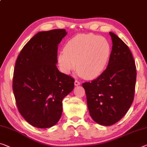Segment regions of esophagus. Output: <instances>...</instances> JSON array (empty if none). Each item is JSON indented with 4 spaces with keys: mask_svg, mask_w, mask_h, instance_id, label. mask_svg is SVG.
Wrapping results in <instances>:
<instances>
[{
    "mask_svg": "<svg viewBox=\"0 0 147 147\" xmlns=\"http://www.w3.org/2000/svg\"><path fill=\"white\" fill-rule=\"evenodd\" d=\"M74 85H75L76 86H78V85H81V83L78 81H75V82H74Z\"/></svg>",
    "mask_w": 147,
    "mask_h": 147,
    "instance_id": "obj_1",
    "label": "esophagus"
}]
</instances>
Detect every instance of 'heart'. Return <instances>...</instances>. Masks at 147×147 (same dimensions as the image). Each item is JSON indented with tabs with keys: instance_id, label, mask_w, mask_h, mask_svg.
Returning a JSON list of instances; mask_svg holds the SVG:
<instances>
[{
	"instance_id": "b5f03b06",
	"label": "heart",
	"mask_w": 147,
	"mask_h": 147,
	"mask_svg": "<svg viewBox=\"0 0 147 147\" xmlns=\"http://www.w3.org/2000/svg\"><path fill=\"white\" fill-rule=\"evenodd\" d=\"M111 45L105 37L93 34H80L67 42L58 56L61 70L69 74L75 68L87 80H93L102 73L109 60Z\"/></svg>"
}]
</instances>
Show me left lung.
Masks as SVG:
<instances>
[{
	"label": "left lung",
	"instance_id": "8db88e82",
	"mask_svg": "<svg viewBox=\"0 0 147 147\" xmlns=\"http://www.w3.org/2000/svg\"><path fill=\"white\" fill-rule=\"evenodd\" d=\"M112 48L107 69L96 80L83 83L89 114L100 125H112L125 116L134 101L136 67L129 49L109 32Z\"/></svg>",
	"mask_w": 147,
	"mask_h": 147
}]
</instances>
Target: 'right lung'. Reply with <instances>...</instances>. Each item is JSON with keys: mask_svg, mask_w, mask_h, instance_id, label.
<instances>
[{"mask_svg": "<svg viewBox=\"0 0 147 147\" xmlns=\"http://www.w3.org/2000/svg\"><path fill=\"white\" fill-rule=\"evenodd\" d=\"M65 29L39 31L19 54L12 89L20 114L34 127H53L62 113V100L73 91L74 80L56 67L58 46Z\"/></svg>", "mask_w": 147, "mask_h": 147, "instance_id": "add662e5", "label": "right lung"}]
</instances>
